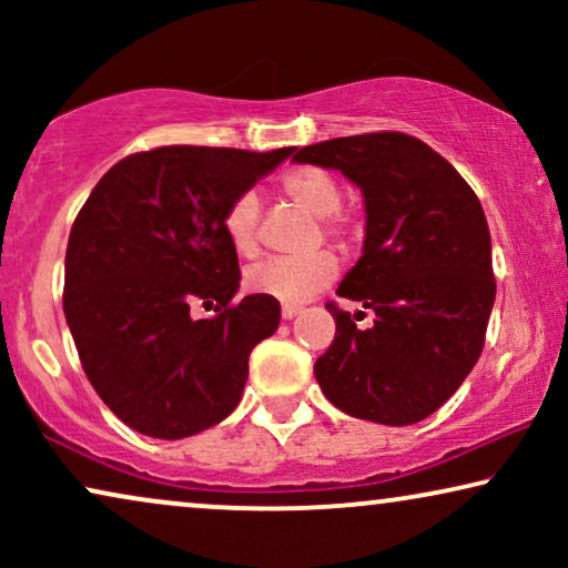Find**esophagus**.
<instances>
[{"label": "esophagus", "instance_id": "1", "mask_svg": "<svg viewBox=\"0 0 568 568\" xmlns=\"http://www.w3.org/2000/svg\"><path fill=\"white\" fill-rule=\"evenodd\" d=\"M297 313H300V305H284V307H282V317H284V321H292V317L297 315Z\"/></svg>", "mask_w": 568, "mask_h": 568}]
</instances>
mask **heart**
<instances>
[{
  "label": "heart",
  "mask_w": 568,
  "mask_h": 568,
  "mask_svg": "<svg viewBox=\"0 0 568 568\" xmlns=\"http://www.w3.org/2000/svg\"><path fill=\"white\" fill-rule=\"evenodd\" d=\"M284 196L300 206L302 212L317 216L315 243L333 240L338 245H348L356 235V222L352 214L341 212V185L328 170L317 165H297L282 175ZM258 222L261 199L255 191H243L230 201L224 212L222 227L232 251L243 258H253L258 253ZM338 274V261L331 251H315L302 258H271L247 271L245 284L255 294H266L278 302H305L328 286Z\"/></svg>",
  "instance_id": "heart-1"
}]
</instances>
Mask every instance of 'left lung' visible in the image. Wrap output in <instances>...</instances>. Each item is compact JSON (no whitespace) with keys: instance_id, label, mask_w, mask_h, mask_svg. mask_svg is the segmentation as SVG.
<instances>
[{"instance_id":"left-lung-1","label":"left lung","mask_w":568,"mask_h":568,"mask_svg":"<svg viewBox=\"0 0 568 568\" xmlns=\"http://www.w3.org/2000/svg\"><path fill=\"white\" fill-rule=\"evenodd\" d=\"M297 162L336 168L364 193V255L338 286L375 313L325 302L336 321L315 377L333 406L364 422L406 426L432 416L476 367L496 297L491 235L465 178L403 131L302 146Z\"/></svg>"}]
</instances>
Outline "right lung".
I'll return each instance as SVG.
<instances>
[{"mask_svg": "<svg viewBox=\"0 0 568 568\" xmlns=\"http://www.w3.org/2000/svg\"><path fill=\"white\" fill-rule=\"evenodd\" d=\"M294 146L245 152L170 144L108 170L69 232L64 315L90 385L131 429L183 439L243 398L255 344L282 321L266 294L235 302L230 201ZM193 304L217 315L193 322Z\"/></svg>", "mask_w": 568, "mask_h": 568, "instance_id": "1", "label": "right lung"}]
</instances>
